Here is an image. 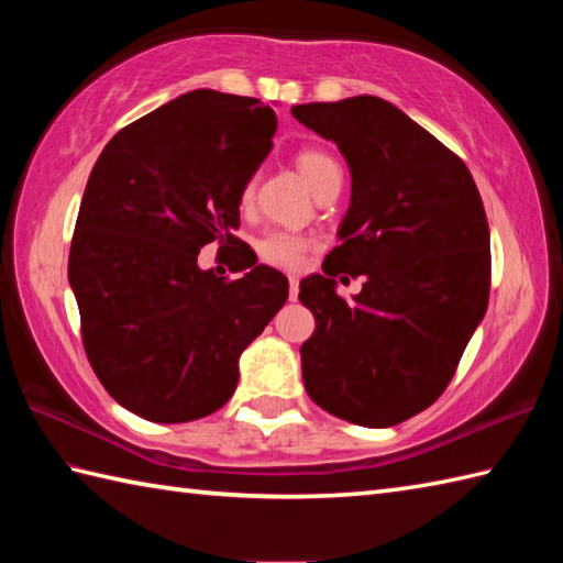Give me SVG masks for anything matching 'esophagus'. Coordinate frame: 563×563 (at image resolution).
<instances>
[{"instance_id":"1","label":"esophagus","mask_w":563,"mask_h":563,"mask_svg":"<svg viewBox=\"0 0 563 563\" xmlns=\"http://www.w3.org/2000/svg\"><path fill=\"white\" fill-rule=\"evenodd\" d=\"M288 285H290V300L295 302V300H297V292H300V280H297L295 275H290V278H288Z\"/></svg>"}]
</instances>
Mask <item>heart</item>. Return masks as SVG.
<instances>
[{
	"instance_id": "heart-1",
	"label": "heart",
	"mask_w": 563,
	"mask_h": 563,
	"mask_svg": "<svg viewBox=\"0 0 563 563\" xmlns=\"http://www.w3.org/2000/svg\"><path fill=\"white\" fill-rule=\"evenodd\" d=\"M297 169L302 172L305 181L312 190H317L321 184H324L329 176L341 174L339 164L331 157V154L321 152V150H312V147H307L297 154ZM254 194H256V176H251L242 188L244 206H249V202L254 200ZM309 246H312L309 244V239H305L300 234L275 230V232H268L258 239L256 254L263 263H268V266L283 268V271H295L302 266Z\"/></svg>"
}]
</instances>
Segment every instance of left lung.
Here are the masks:
<instances>
[{"label": "left lung", "mask_w": 563, "mask_h": 563, "mask_svg": "<svg viewBox=\"0 0 563 563\" xmlns=\"http://www.w3.org/2000/svg\"><path fill=\"white\" fill-rule=\"evenodd\" d=\"M292 115L336 142L353 178L343 242L324 275L300 283L317 319L300 349L305 389L343 421L397 426L445 391L486 314L479 188L457 154L385 99L302 103ZM341 272L364 275L353 303L335 295Z\"/></svg>", "instance_id": "left-lung-1"}]
</instances>
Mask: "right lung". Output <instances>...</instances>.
<instances>
[{
    "mask_svg": "<svg viewBox=\"0 0 563 563\" xmlns=\"http://www.w3.org/2000/svg\"><path fill=\"white\" fill-rule=\"evenodd\" d=\"M278 118L251 97L188 91L103 147L69 246L81 343L111 397L147 421L186 423L230 401L239 355L288 300V278L200 271L210 242L236 246L242 188Z\"/></svg>",
    "mask_w": 563,
    "mask_h": 563,
    "instance_id": "add662e5",
    "label": "right lung"
}]
</instances>
